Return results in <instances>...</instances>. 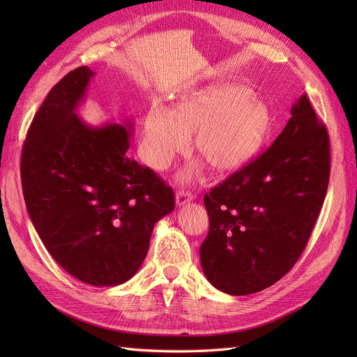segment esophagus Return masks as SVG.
<instances>
[{"label":"esophagus","instance_id":"esophagus-1","mask_svg":"<svg viewBox=\"0 0 357 357\" xmlns=\"http://www.w3.org/2000/svg\"><path fill=\"white\" fill-rule=\"evenodd\" d=\"M193 199V195L190 192H188V190H177V193H176V202H177V205L178 207H181V205H185V204H189L190 201Z\"/></svg>","mask_w":357,"mask_h":357}]
</instances>
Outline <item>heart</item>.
I'll use <instances>...</instances> for the list:
<instances>
[{"label": "heart", "instance_id": "1", "mask_svg": "<svg viewBox=\"0 0 357 357\" xmlns=\"http://www.w3.org/2000/svg\"><path fill=\"white\" fill-rule=\"evenodd\" d=\"M269 128L264 102L240 84H211L181 96L169 110L156 104L149 110L142 139V156L155 171H165L193 137L197 153L215 171L238 168L250 158ZM198 165L181 174L188 180Z\"/></svg>", "mask_w": 357, "mask_h": 357}]
</instances>
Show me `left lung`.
<instances>
[{
  "mask_svg": "<svg viewBox=\"0 0 357 357\" xmlns=\"http://www.w3.org/2000/svg\"><path fill=\"white\" fill-rule=\"evenodd\" d=\"M275 142L204 197L210 231L199 256L208 282L243 296L277 283L296 264L326 197L325 125L301 95Z\"/></svg>",
  "mask_w": 357,
  "mask_h": 357,
  "instance_id": "obj_1",
  "label": "left lung"
}]
</instances>
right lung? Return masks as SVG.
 <instances>
[{"instance_id": "obj_1", "label": "right lung", "mask_w": 357, "mask_h": 357, "mask_svg": "<svg viewBox=\"0 0 357 357\" xmlns=\"http://www.w3.org/2000/svg\"><path fill=\"white\" fill-rule=\"evenodd\" d=\"M95 73L79 67L53 86L32 119L20 178L32 225L68 274L98 287L134 277L174 192L129 159L132 121L92 126L77 114Z\"/></svg>"}]
</instances>
